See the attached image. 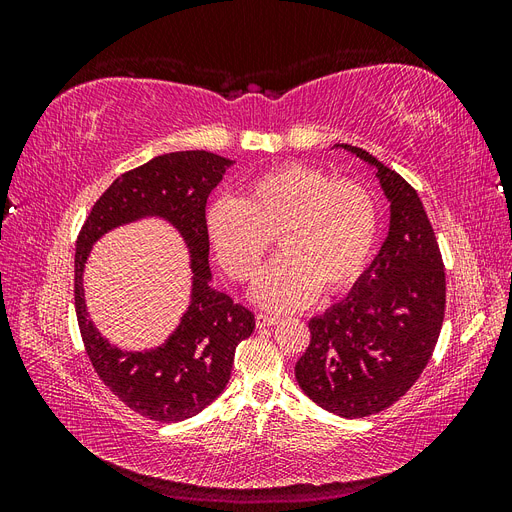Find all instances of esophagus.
I'll return each instance as SVG.
<instances>
[{"label": "esophagus", "instance_id": "esophagus-1", "mask_svg": "<svg viewBox=\"0 0 512 512\" xmlns=\"http://www.w3.org/2000/svg\"><path fill=\"white\" fill-rule=\"evenodd\" d=\"M277 322H280V316H275V314H267V312L256 314V327L258 329L273 327V324H277Z\"/></svg>", "mask_w": 512, "mask_h": 512}]
</instances>
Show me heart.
<instances>
[{
	"label": "heart",
	"instance_id": "1",
	"mask_svg": "<svg viewBox=\"0 0 512 512\" xmlns=\"http://www.w3.org/2000/svg\"><path fill=\"white\" fill-rule=\"evenodd\" d=\"M207 237L224 271L254 282L271 252L282 256L256 288L273 309H297L324 292H342L363 273L378 235V209L363 185L322 168L284 164L243 185L207 211Z\"/></svg>",
	"mask_w": 512,
	"mask_h": 512
}]
</instances>
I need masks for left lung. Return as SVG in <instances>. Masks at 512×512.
Returning a JSON list of instances; mask_svg holds the SVG:
<instances>
[{"mask_svg":"<svg viewBox=\"0 0 512 512\" xmlns=\"http://www.w3.org/2000/svg\"><path fill=\"white\" fill-rule=\"evenodd\" d=\"M376 170L391 203L389 235L344 301L309 320L294 365L301 391L344 418L378 414L404 397L438 344L446 280L442 254L412 185L365 149L335 145Z\"/></svg>","mask_w":512,"mask_h":512,"instance_id":"8db88e82","label":"left lung"}]
</instances>
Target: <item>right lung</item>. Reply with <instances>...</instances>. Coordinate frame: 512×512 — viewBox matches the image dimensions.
<instances>
[{"mask_svg": "<svg viewBox=\"0 0 512 512\" xmlns=\"http://www.w3.org/2000/svg\"><path fill=\"white\" fill-rule=\"evenodd\" d=\"M232 160L211 151H173L115 179L91 209L74 256V305L87 356L100 380L123 404L158 423L203 412L230 380L237 346L252 335L254 314L211 286L205 209ZM166 219L191 252L193 294L180 327L158 349L113 347L86 314L82 271L93 243L123 223Z\"/></svg>", "mask_w": 512, "mask_h": 512, "instance_id": "add662e5", "label": "right lung"}]
</instances>
